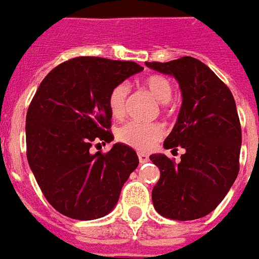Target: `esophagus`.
Segmentation results:
<instances>
[{
	"mask_svg": "<svg viewBox=\"0 0 259 259\" xmlns=\"http://www.w3.org/2000/svg\"><path fill=\"white\" fill-rule=\"evenodd\" d=\"M139 161H140V164H144V162H147L150 158H148L147 154H144V153H139Z\"/></svg>",
	"mask_w": 259,
	"mask_h": 259,
	"instance_id": "1",
	"label": "esophagus"
}]
</instances>
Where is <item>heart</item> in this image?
Masks as SVG:
<instances>
[{"label": "heart", "instance_id": "1", "mask_svg": "<svg viewBox=\"0 0 259 259\" xmlns=\"http://www.w3.org/2000/svg\"><path fill=\"white\" fill-rule=\"evenodd\" d=\"M144 87L160 104H168L174 95L172 84L169 79L162 75H150L144 79ZM129 88L126 84H117L109 94L108 98V106L109 111L115 117H122L126 109V101H127ZM164 135V130L160 124L150 123H137V122H129L123 124L117 130L116 137L120 143L129 146L136 150H150L160 142Z\"/></svg>", "mask_w": 259, "mask_h": 259}]
</instances>
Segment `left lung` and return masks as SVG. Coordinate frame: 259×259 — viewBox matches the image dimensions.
<instances>
[{"label":"left lung","instance_id":"1","mask_svg":"<svg viewBox=\"0 0 259 259\" xmlns=\"http://www.w3.org/2000/svg\"><path fill=\"white\" fill-rule=\"evenodd\" d=\"M146 66L178 81L182 105L164 148L182 147L175 164L165 154H151L160 180L151 192L155 210L174 220L209 214L230 191L238 175L241 126L233 94L202 61L181 57Z\"/></svg>","mask_w":259,"mask_h":259}]
</instances>
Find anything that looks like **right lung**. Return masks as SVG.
Segmentation results:
<instances>
[{"instance_id": "1", "label": "right lung", "mask_w": 259, "mask_h": 259, "mask_svg": "<svg viewBox=\"0 0 259 259\" xmlns=\"http://www.w3.org/2000/svg\"><path fill=\"white\" fill-rule=\"evenodd\" d=\"M133 61L75 57L45 77L26 113L29 167L48 202L75 220L106 216L139 165L136 151L115 143L106 154L94 143L113 140L111 91L140 73Z\"/></svg>"}]
</instances>
